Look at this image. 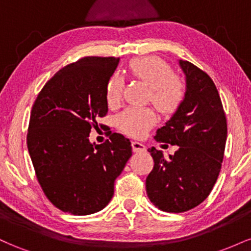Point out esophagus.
I'll return each instance as SVG.
<instances>
[{"label":"esophagus","mask_w":251,"mask_h":251,"mask_svg":"<svg viewBox=\"0 0 251 251\" xmlns=\"http://www.w3.org/2000/svg\"><path fill=\"white\" fill-rule=\"evenodd\" d=\"M132 148H133L134 152H144L146 150V146L139 142H132Z\"/></svg>","instance_id":"1"}]
</instances>
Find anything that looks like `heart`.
<instances>
[{"label": "heart", "mask_w": 251, "mask_h": 251, "mask_svg": "<svg viewBox=\"0 0 251 251\" xmlns=\"http://www.w3.org/2000/svg\"><path fill=\"white\" fill-rule=\"evenodd\" d=\"M129 75L139 79L151 91V101L162 113H172L184 97V83L172 73V68L159 56L149 55L133 59L128 63ZM123 92V80L113 75L107 82L106 97L109 105L119 102ZM154 122L150 109L129 107L118 117V125L124 132L140 137Z\"/></svg>", "instance_id": "heart-1"}]
</instances>
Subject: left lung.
I'll return each instance as SVG.
<instances>
[{
    "label": "left lung",
    "mask_w": 251,
    "mask_h": 251,
    "mask_svg": "<svg viewBox=\"0 0 251 251\" xmlns=\"http://www.w3.org/2000/svg\"><path fill=\"white\" fill-rule=\"evenodd\" d=\"M185 93L175 113L155 132L157 142L177 145L169 158L149 149L154 166L146 178V192L154 206L184 212L205 200L214 188L226 142V119L217 88L205 72L179 60Z\"/></svg>",
    "instance_id": "1"
}]
</instances>
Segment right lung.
Instances as JSON below:
<instances>
[{
  "label": "right lung",
  "mask_w": 251,
  "mask_h": 251,
  "mask_svg": "<svg viewBox=\"0 0 251 251\" xmlns=\"http://www.w3.org/2000/svg\"><path fill=\"white\" fill-rule=\"evenodd\" d=\"M119 60L87 56L66 66L31 108L27 145L37 180L48 200L72 215L105 208L132 155L131 142L120 133L100 145L89 142L92 127L108 111L106 89Z\"/></svg>",
  "instance_id": "add662e5"
}]
</instances>
